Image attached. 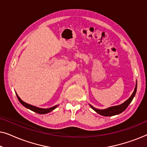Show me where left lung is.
<instances>
[{"instance_id": "1", "label": "left lung", "mask_w": 147, "mask_h": 147, "mask_svg": "<svg viewBox=\"0 0 147 147\" xmlns=\"http://www.w3.org/2000/svg\"><path fill=\"white\" fill-rule=\"evenodd\" d=\"M136 89H137V82H136L135 88H134V90L133 92V93L131 95V96L128 98V99L122 103L120 105L118 106H111V107H109L108 108H106V109H103V110H100V109H97V108H95L94 106H92V105H90V107H91L92 109H93L94 111H96L98 114H100V115L104 116H114L116 115V114H119L120 113H122V112L124 111L126 109V108L128 107V105L130 104V102H132V99H133L134 96H135L136 92Z\"/></svg>"}]
</instances>
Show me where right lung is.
Masks as SVG:
<instances>
[{"label":"right lung","instance_id":"obj_1","mask_svg":"<svg viewBox=\"0 0 147 147\" xmlns=\"http://www.w3.org/2000/svg\"><path fill=\"white\" fill-rule=\"evenodd\" d=\"M17 98L18 100H19V101L20 102V103H21L22 105L25 106V108H28V109L32 110V111L36 112V113H38V114H47L49 113V112H51L52 110H53L55 108H56L57 107L58 105H56V106H54L53 107L51 108H38V107H36V106H32L31 104H29L27 103H26V102H23V100H22L21 98L19 97V96L17 94Z\"/></svg>","mask_w":147,"mask_h":147}]
</instances>
